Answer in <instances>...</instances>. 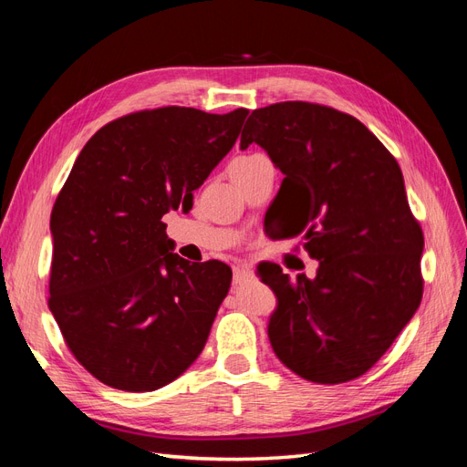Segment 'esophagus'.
<instances>
[{
	"label": "esophagus",
	"mask_w": 467,
	"mask_h": 467,
	"mask_svg": "<svg viewBox=\"0 0 467 467\" xmlns=\"http://www.w3.org/2000/svg\"><path fill=\"white\" fill-rule=\"evenodd\" d=\"M247 276H251V266L245 265V263H237L234 265V282L237 285V282L245 280Z\"/></svg>",
	"instance_id": "34e87169"
}]
</instances>
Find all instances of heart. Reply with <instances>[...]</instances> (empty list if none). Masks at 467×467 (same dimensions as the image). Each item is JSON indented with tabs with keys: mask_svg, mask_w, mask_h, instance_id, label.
<instances>
[{
	"mask_svg": "<svg viewBox=\"0 0 467 467\" xmlns=\"http://www.w3.org/2000/svg\"><path fill=\"white\" fill-rule=\"evenodd\" d=\"M253 158H257V155H247V158H239V160H235L232 165H237V163H245V161H251Z\"/></svg>",
	"mask_w": 467,
	"mask_h": 467,
	"instance_id": "obj_1",
	"label": "heart"
}]
</instances>
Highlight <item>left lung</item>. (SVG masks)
Segmentation results:
<instances>
[{
    "mask_svg": "<svg viewBox=\"0 0 467 467\" xmlns=\"http://www.w3.org/2000/svg\"><path fill=\"white\" fill-rule=\"evenodd\" d=\"M259 144L280 169V237H304L314 278L259 268L276 296L268 338L280 362L316 384L368 372L422 298L425 237L407 202L401 169L347 112L285 101L251 112L242 144Z\"/></svg>",
    "mask_w": 467,
    "mask_h": 467,
    "instance_id": "obj_1",
    "label": "left lung"
}]
</instances>
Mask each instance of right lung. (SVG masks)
Returning a JSON list of instances; mask_svg holds the SVG:
<instances>
[{
  "label": "right lung",
  "instance_id": "add662e5",
  "mask_svg": "<svg viewBox=\"0 0 467 467\" xmlns=\"http://www.w3.org/2000/svg\"><path fill=\"white\" fill-rule=\"evenodd\" d=\"M247 115L140 110L105 124L78 155L52 208L48 307L105 386L160 389L202 352L232 268L181 259L161 218L192 208Z\"/></svg>",
  "mask_w": 467,
  "mask_h": 467
}]
</instances>
